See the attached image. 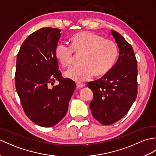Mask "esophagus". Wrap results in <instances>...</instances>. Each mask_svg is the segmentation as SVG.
<instances>
[{
    "mask_svg": "<svg viewBox=\"0 0 156 156\" xmlns=\"http://www.w3.org/2000/svg\"><path fill=\"white\" fill-rule=\"evenodd\" d=\"M76 86H77L78 88H82L84 87V85L82 83H81V82H77V83H76Z\"/></svg>",
    "mask_w": 156,
    "mask_h": 156,
    "instance_id": "1",
    "label": "esophagus"
}]
</instances>
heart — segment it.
<instances>
[{"mask_svg": "<svg viewBox=\"0 0 156 156\" xmlns=\"http://www.w3.org/2000/svg\"><path fill=\"white\" fill-rule=\"evenodd\" d=\"M70 43L71 47L59 44L55 48V57L64 68L72 64L74 52L82 55V65L66 72L67 78L76 82L87 81L93 75L97 78L105 76L113 68L118 56V47L115 41L94 32L82 31L72 35Z\"/></svg>", "mask_w": 156, "mask_h": 156, "instance_id": "1", "label": "heart"}]
</instances>
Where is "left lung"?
<instances>
[{
    "mask_svg": "<svg viewBox=\"0 0 156 156\" xmlns=\"http://www.w3.org/2000/svg\"><path fill=\"white\" fill-rule=\"evenodd\" d=\"M119 49L117 63L107 75L88 82L93 92L90 108L93 117L105 125L113 124L127 113L137 95V64L132 46L111 30Z\"/></svg>",
    "mask_w": 156,
    "mask_h": 156,
    "instance_id": "8db88e82",
    "label": "left lung"
}]
</instances>
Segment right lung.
Returning a JSON list of instances; mask_svg holds the SVG:
<instances>
[{"label": "right lung", "mask_w": 156, "mask_h": 156, "mask_svg": "<svg viewBox=\"0 0 156 156\" xmlns=\"http://www.w3.org/2000/svg\"><path fill=\"white\" fill-rule=\"evenodd\" d=\"M59 29L44 27L23 43L16 57L15 87L23 111L41 127L58 124L68 111L75 82L64 78L58 69L55 48L61 36ZM58 81V85L54 82Z\"/></svg>", "instance_id": "1"}]
</instances>
